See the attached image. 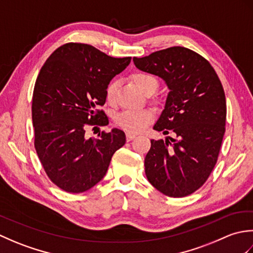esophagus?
I'll use <instances>...</instances> for the list:
<instances>
[{"mask_svg":"<svg viewBox=\"0 0 253 253\" xmlns=\"http://www.w3.org/2000/svg\"><path fill=\"white\" fill-rule=\"evenodd\" d=\"M135 138H136V135H133V133H131V132H127L126 133V140L127 141H131Z\"/></svg>","mask_w":253,"mask_h":253,"instance_id":"34e87169","label":"esophagus"}]
</instances>
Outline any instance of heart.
<instances>
[{
	"label": "heart",
	"instance_id": "1",
	"mask_svg": "<svg viewBox=\"0 0 253 253\" xmlns=\"http://www.w3.org/2000/svg\"><path fill=\"white\" fill-rule=\"evenodd\" d=\"M131 78L139 88L146 94L154 93L159 88V80L153 75L144 72H137L131 75ZM118 84L116 80H113L107 84L105 90L106 100L113 103L115 100ZM153 113L150 110L141 111H123L118 113L115 117V122L123 129L129 132H140L153 121Z\"/></svg>",
	"mask_w": 253,
	"mask_h": 253
}]
</instances>
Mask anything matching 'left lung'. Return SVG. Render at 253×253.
<instances>
[{"instance_id": "obj_1", "label": "left lung", "mask_w": 253, "mask_h": 253, "mask_svg": "<svg viewBox=\"0 0 253 253\" xmlns=\"http://www.w3.org/2000/svg\"><path fill=\"white\" fill-rule=\"evenodd\" d=\"M142 72L162 78L169 92L153 129L175 138L151 140L144 171L163 195L181 198L198 190L217 162L226 123V99L206 58L184 46L133 57Z\"/></svg>"}]
</instances>
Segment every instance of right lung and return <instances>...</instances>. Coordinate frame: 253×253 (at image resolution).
Masks as SVG:
<instances>
[{
    "instance_id": "right-lung-1",
    "label": "right lung",
    "mask_w": 253,
    "mask_h": 253,
    "mask_svg": "<svg viewBox=\"0 0 253 253\" xmlns=\"http://www.w3.org/2000/svg\"><path fill=\"white\" fill-rule=\"evenodd\" d=\"M131 57L116 58L84 43L64 44L38 75L32 95L35 148L47 177L69 193L89 190L105 176L111 159L126 142L114 128L99 138L84 136L87 126H105V90Z\"/></svg>"
}]
</instances>
